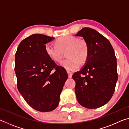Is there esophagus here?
Listing matches in <instances>:
<instances>
[{
  "label": "esophagus",
  "mask_w": 129,
  "mask_h": 129,
  "mask_svg": "<svg viewBox=\"0 0 129 129\" xmlns=\"http://www.w3.org/2000/svg\"><path fill=\"white\" fill-rule=\"evenodd\" d=\"M67 73H68V77L69 78H72V73L68 71Z\"/></svg>",
  "instance_id": "obj_1"
}]
</instances>
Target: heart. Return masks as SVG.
<instances>
[{
	"label": "heart",
	"instance_id": "b5f03b06",
	"mask_svg": "<svg viewBox=\"0 0 129 129\" xmlns=\"http://www.w3.org/2000/svg\"><path fill=\"white\" fill-rule=\"evenodd\" d=\"M55 44H47L45 46L47 55L54 62H59L62 57V52L67 50L66 60L61 65L69 71H75L81 64L88 60L89 49L87 43L84 40H79L75 36L68 35L61 36L56 39Z\"/></svg>",
	"mask_w": 129,
	"mask_h": 129
}]
</instances>
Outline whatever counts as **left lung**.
Segmentation results:
<instances>
[{
    "label": "left lung",
    "mask_w": 129,
    "mask_h": 129,
    "mask_svg": "<svg viewBox=\"0 0 129 129\" xmlns=\"http://www.w3.org/2000/svg\"><path fill=\"white\" fill-rule=\"evenodd\" d=\"M88 44V60L72 77L75 93L81 105L88 109L99 108L112 97L118 80L117 58L112 45L105 37L92 28L85 27L76 35Z\"/></svg>",
    "instance_id": "obj_1"
}]
</instances>
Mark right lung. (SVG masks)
I'll return each instance as SVG.
<instances>
[{"label": "right lung", "mask_w": 129, "mask_h": 129, "mask_svg": "<svg viewBox=\"0 0 129 129\" xmlns=\"http://www.w3.org/2000/svg\"><path fill=\"white\" fill-rule=\"evenodd\" d=\"M54 39L33 34L21 41L15 54L17 89L27 103L39 112H51L57 107L68 77L64 68L45 53V44Z\"/></svg>", "instance_id": "right-lung-1"}]
</instances>
